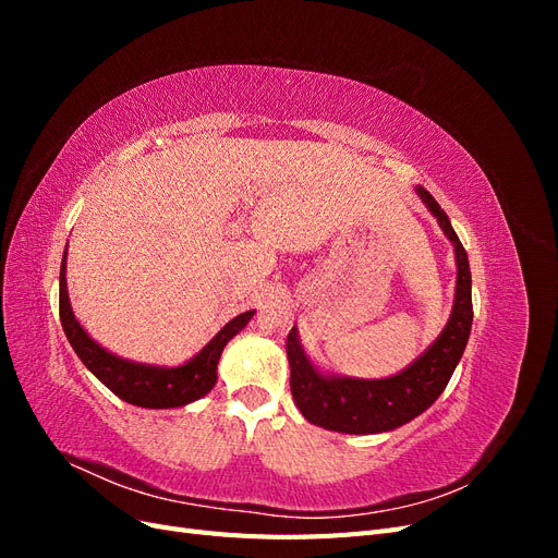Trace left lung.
Listing matches in <instances>:
<instances>
[{"label": "left lung", "instance_id": "8db88e82", "mask_svg": "<svg viewBox=\"0 0 558 558\" xmlns=\"http://www.w3.org/2000/svg\"><path fill=\"white\" fill-rule=\"evenodd\" d=\"M421 199L437 218L456 251V300L449 324L437 337L424 356H418L408 369L388 379H349L326 377L310 363L300 347L298 330L293 328L286 337V353L291 363V393L307 421L314 426L365 435L384 433L408 424L440 398L449 384L456 365H459L472 326V293H470V265L468 253L453 232L449 216L437 205L426 189H416Z\"/></svg>", "mask_w": 558, "mask_h": 558}]
</instances>
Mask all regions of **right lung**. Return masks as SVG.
I'll list each match as a JSON object with an SVG mask.
<instances>
[{
  "label": "right lung",
  "mask_w": 558,
  "mask_h": 558,
  "mask_svg": "<svg viewBox=\"0 0 558 558\" xmlns=\"http://www.w3.org/2000/svg\"><path fill=\"white\" fill-rule=\"evenodd\" d=\"M251 316L253 312L234 316L230 324H226L221 332H218L214 340L185 365L156 367L123 361L99 347L95 340H90V335L81 328V324L74 318L70 295H66L64 260L60 267V320L66 340L74 347L76 356L83 361V365H86L111 393H116L130 404H137V408H181V404H189L202 396H207L216 384V365L218 359H221L223 347L248 324Z\"/></svg>",
  "instance_id": "add662e5"
}]
</instances>
